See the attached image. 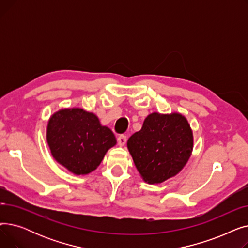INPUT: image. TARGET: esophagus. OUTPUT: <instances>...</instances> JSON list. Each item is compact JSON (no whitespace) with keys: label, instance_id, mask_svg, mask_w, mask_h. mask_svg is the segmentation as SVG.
Wrapping results in <instances>:
<instances>
[{"label":"esophagus","instance_id":"esophagus-1","mask_svg":"<svg viewBox=\"0 0 248 248\" xmlns=\"http://www.w3.org/2000/svg\"><path fill=\"white\" fill-rule=\"evenodd\" d=\"M125 142H126V136L121 135L119 138H117V144H119V146L123 147L124 146Z\"/></svg>","mask_w":248,"mask_h":248}]
</instances>
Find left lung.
I'll return each instance as SVG.
<instances>
[{
  "mask_svg": "<svg viewBox=\"0 0 248 248\" xmlns=\"http://www.w3.org/2000/svg\"><path fill=\"white\" fill-rule=\"evenodd\" d=\"M127 149L141 178L159 184L176 176L193 150V133L180 113L149 114L140 132L127 140Z\"/></svg>",
  "mask_w": 248,
  "mask_h": 248,
  "instance_id": "8db88e82",
  "label": "left lung"
}]
</instances>
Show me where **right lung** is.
<instances>
[{
    "label": "right lung",
    "mask_w": 248,
    "mask_h": 248,
    "mask_svg": "<svg viewBox=\"0 0 248 248\" xmlns=\"http://www.w3.org/2000/svg\"><path fill=\"white\" fill-rule=\"evenodd\" d=\"M47 142L53 158L75 175L94 171L116 144L113 133L98 117L81 108H66L50 117Z\"/></svg>",
    "instance_id": "1"
}]
</instances>
